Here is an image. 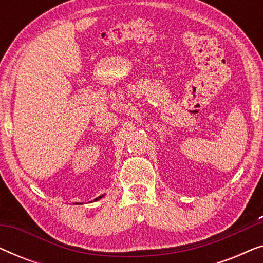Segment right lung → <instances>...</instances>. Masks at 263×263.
Listing matches in <instances>:
<instances>
[{
    "mask_svg": "<svg viewBox=\"0 0 263 263\" xmlns=\"http://www.w3.org/2000/svg\"><path fill=\"white\" fill-rule=\"evenodd\" d=\"M100 197H102V196H99V197H97V199H96V200H99V199H100Z\"/></svg>",
    "mask_w": 263,
    "mask_h": 263,
    "instance_id": "right-lung-1",
    "label": "right lung"
}]
</instances>
